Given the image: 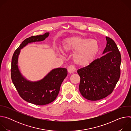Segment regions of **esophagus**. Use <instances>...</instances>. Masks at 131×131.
<instances>
[{
	"label": "esophagus",
	"instance_id": "obj_1",
	"mask_svg": "<svg viewBox=\"0 0 131 131\" xmlns=\"http://www.w3.org/2000/svg\"><path fill=\"white\" fill-rule=\"evenodd\" d=\"M67 71L68 72H69V73H73L76 71V68H74L73 65H70L68 67Z\"/></svg>",
	"mask_w": 131,
	"mask_h": 131
}]
</instances>
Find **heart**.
Segmentation results:
<instances>
[{"instance_id":"obj_1","label":"heart","mask_w":131,"mask_h":131,"mask_svg":"<svg viewBox=\"0 0 131 131\" xmlns=\"http://www.w3.org/2000/svg\"><path fill=\"white\" fill-rule=\"evenodd\" d=\"M64 49L74 52L73 60L76 65L86 66L95 59L99 51L97 41L94 39L73 37L65 40Z\"/></svg>"}]
</instances>
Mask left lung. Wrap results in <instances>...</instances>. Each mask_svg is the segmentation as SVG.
<instances>
[{"instance_id": "1", "label": "left lung", "mask_w": 131, "mask_h": 131, "mask_svg": "<svg viewBox=\"0 0 131 131\" xmlns=\"http://www.w3.org/2000/svg\"><path fill=\"white\" fill-rule=\"evenodd\" d=\"M103 57L77 70L80 77L79 91L90 101L103 99L113 92L120 76L121 57L115 41L106 37Z\"/></svg>"}]
</instances>
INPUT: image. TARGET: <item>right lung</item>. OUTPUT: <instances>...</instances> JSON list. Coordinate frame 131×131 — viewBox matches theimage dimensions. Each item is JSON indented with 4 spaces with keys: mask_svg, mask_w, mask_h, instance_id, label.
Returning <instances> with one entry per match:
<instances>
[{
    "mask_svg": "<svg viewBox=\"0 0 131 131\" xmlns=\"http://www.w3.org/2000/svg\"><path fill=\"white\" fill-rule=\"evenodd\" d=\"M31 36L25 39L14 52L11 63V75L13 84L20 96L25 101L37 105H45L54 101L58 96L61 84L67 75L64 68L51 70L42 79L31 81L25 78L18 66V59L21 50L28 43L43 41L49 35Z\"/></svg>",
    "mask_w": 131,
    "mask_h": 131,
    "instance_id": "add662e5",
    "label": "right lung"
}]
</instances>
